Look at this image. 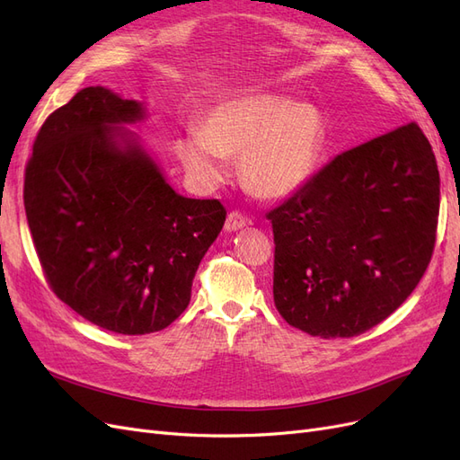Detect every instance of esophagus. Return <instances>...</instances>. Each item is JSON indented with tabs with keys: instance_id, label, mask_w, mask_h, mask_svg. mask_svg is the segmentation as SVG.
<instances>
[{
	"instance_id": "34e87169",
	"label": "esophagus",
	"mask_w": 460,
	"mask_h": 460,
	"mask_svg": "<svg viewBox=\"0 0 460 460\" xmlns=\"http://www.w3.org/2000/svg\"><path fill=\"white\" fill-rule=\"evenodd\" d=\"M243 226H247V218H245L240 211H232V213H228L226 222H225V228H226L228 232L240 230V228H243Z\"/></svg>"
}]
</instances>
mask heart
<instances>
[{
  "instance_id": "obj_1",
  "label": "heart",
  "mask_w": 460,
  "mask_h": 460,
  "mask_svg": "<svg viewBox=\"0 0 460 460\" xmlns=\"http://www.w3.org/2000/svg\"><path fill=\"white\" fill-rule=\"evenodd\" d=\"M323 117L313 105L272 95H245L220 103L199 134L178 137L174 149L201 186L226 178L225 157L240 155L245 186L261 198H284L309 178L323 146Z\"/></svg>"
}]
</instances>
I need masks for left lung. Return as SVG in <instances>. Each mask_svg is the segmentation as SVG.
I'll use <instances>...</instances> for the list:
<instances>
[{"label":"left lung","mask_w":460,"mask_h":460,"mask_svg":"<svg viewBox=\"0 0 460 460\" xmlns=\"http://www.w3.org/2000/svg\"><path fill=\"white\" fill-rule=\"evenodd\" d=\"M438 217V163L416 122L340 153L267 213L278 313L320 338L380 324L424 276Z\"/></svg>","instance_id":"8db88e82"}]
</instances>
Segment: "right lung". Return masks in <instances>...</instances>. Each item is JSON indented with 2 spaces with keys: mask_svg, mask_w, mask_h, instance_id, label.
<instances>
[{
  "mask_svg": "<svg viewBox=\"0 0 460 460\" xmlns=\"http://www.w3.org/2000/svg\"><path fill=\"white\" fill-rule=\"evenodd\" d=\"M142 115L107 88L80 90L41 124L24 169L26 220L53 294L124 336L159 332L186 311L226 220L218 199L178 196L113 127Z\"/></svg>",
  "mask_w": 460,
  "mask_h": 460,
  "instance_id": "add662e5",
  "label": "right lung"
}]
</instances>
